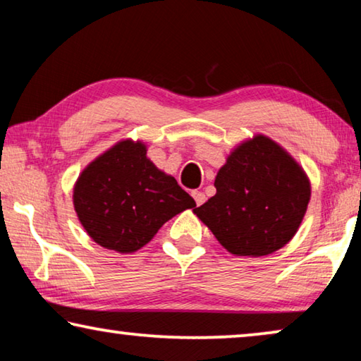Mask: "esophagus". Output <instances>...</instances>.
Instances as JSON below:
<instances>
[{"mask_svg":"<svg viewBox=\"0 0 361 361\" xmlns=\"http://www.w3.org/2000/svg\"><path fill=\"white\" fill-rule=\"evenodd\" d=\"M191 195H192V197H195V201H196L197 206H201V204L206 202V195H204L202 191H197L196 190V191H192Z\"/></svg>","mask_w":361,"mask_h":361,"instance_id":"obj_1","label":"esophagus"}]
</instances>
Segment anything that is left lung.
I'll return each mask as SVG.
<instances>
[{
  "mask_svg": "<svg viewBox=\"0 0 361 361\" xmlns=\"http://www.w3.org/2000/svg\"><path fill=\"white\" fill-rule=\"evenodd\" d=\"M215 196L195 214L225 250L264 256L297 233L310 201V181L298 164L266 136L241 144L219 170Z\"/></svg>",
  "mask_w": 361,
  "mask_h": 361,
  "instance_id": "left-lung-1",
  "label": "left lung"
}]
</instances>
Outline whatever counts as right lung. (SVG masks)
Masks as SVG:
<instances>
[{"instance_id": "1", "label": "right lung", "mask_w": 361, "mask_h": 361, "mask_svg": "<svg viewBox=\"0 0 361 361\" xmlns=\"http://www.w3.org/2000/svg\"><path fill=\"white\" fill-rule=\"evenodd\" d=\"M196 206L173 176L146 157L141 142L123 141L94 160L74 186V209L95 243L133 252L176 214Z\"/></svg>"}]
</instances>
